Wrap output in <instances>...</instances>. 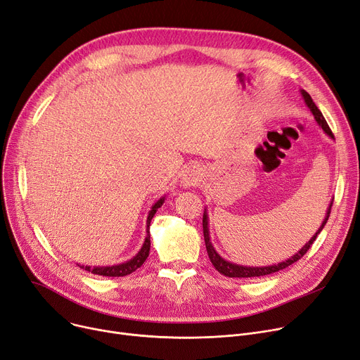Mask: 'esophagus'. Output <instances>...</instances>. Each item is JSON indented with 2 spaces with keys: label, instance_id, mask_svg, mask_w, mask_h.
I'll return each instance as SVG.
<instances>
[{
  "label": "esophagus",
  "instance_id": "1",
  "mask_svg": "<svg viewBox=\"0 0 360 360\" xmlns=\"http://www.w3.org/2000/svg\"><path fill=\"white\" fill-rule=\"evenodd\" d=\"M204 175H205V170L202 166L194 163L186 166L182 170V178H181V184L185 188H190V186H197L204 181Z\"/></svg>",
  "mask_w": 360,
  "mask_h": 360
}]
</instances>
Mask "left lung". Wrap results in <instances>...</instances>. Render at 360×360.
Returning <instances> with one entry per match:
<instances>
[{
    "instance_id": "left-lung-1",
    "label": "left lung",
    "mask_w": 360,
    "mask_h": 360,
    "mask_svg": "<svg viewBox=\"0 0 360 360\" xmlns=\"http://www.w3.org/2000/svg\"><path fill=\"white\" fill-rule=\"evenodd\" d=\"M300 94L302 98H304L307 106L309 108V110L312 112V115L316 121V124L323 128V131L326 132V134L328 137H331L334 140V136L333 132L326 121V118L323 117V113H321V110L316 108V105L314 103L312 98L309 96V93L305 91V90H300ZM331 205H333V201L330 202L328 209H327V213H326V217L323 220V223H321V226L318 228V231L315 232V235L302 247L295 255H292L290 258H288L286 261H281V262H277V264H273V266H262V267H251V266H240V264H235L232 261H226L223 257H220L217 254V251L214 250L213 243L210 240V232H209V214H207V210L204 209V214H202V231H204V242H205V248H207V254H209V258L212 261V264L214 266V269L226 276V277H239V278H248V277H261V276H267V274H273V273H277L283 269H286L289 266H292L293 262H296L297 259H300L302 257H304L307 254V251L311 248V245L314 243V240L316 239V236L319 235V232L324 229V226L330 217V212H331Z\"/></svg>"
}]
</instances>
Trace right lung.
<instances>
[{
  "label": "right lung",
  "instance_id": "add662e5",
  "mask_svg": "<svg viewBox=\"0 0 360 360\" xmlns=\"http://www.w3.org/2000/svg\"><path fill=\"white\" fill-rule=\"evenodd\" d=\"M165 202V197H162L160 200H158L153 205H151V210L148 212L147 216V235L144 239V243L141 250L136 254V257H132L131 259L122 262V264H115V266H106V267H90V266H79L80 269H84L89 273L98 274V276H105V277H122L127 274H131L132 271H136L137 269H140L143 266V262L147 259L148 252H150V221L153 219V216L156 214L158 209L163 205Z\"/></svg>",
  "mask_w": 360,
  "mask_h": 360
}]
</instances>
